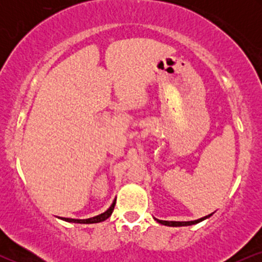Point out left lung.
<instances>
[{
    "mask_svg": "<svg viewBox=\"0 0 262 262\" xmlns=\"http://www.w3.org/2000/svg\"><path fill=\"white\" fill-rule=\"evenodd\" d=\"M212 214H213V213H212ZM212 214H208V215H206V217L197 219V221H191V222H169V221H160V219H156V218H154V219L156 222H158V223L167 225V227H187V225H193V224L200 223V222L204 221V219L209 218Z\"/></svg>",
    "mask_w": 262,
    "mask_h": 262,
    "instance_id": "left-lung-1",
    "label": "left lung"
}]
</instances>
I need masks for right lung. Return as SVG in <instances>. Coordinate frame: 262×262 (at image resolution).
<instances>
[{"label":"right lung","mask_w":262,"mask_h":262,"mask_svg":"<svg viewBox=\"0 0 262 262\" xmlns=\"http://www.w3.org/2000/svg\"><path fill=\"white\" fill-rule=\"evenodd\" d=\"M114 206H116V200L113 201V203L111 204V207L106 210V212L101 213V214L96 215V217L89 218V219H73V218H62V217H59V218L62 219V221H65V222H69V223H80V224L100 223V222L106 221L107 218L111 217V214H112V212H113V209H114Z\"/></svg>","instance_id":"add662e5"}]
</instances>
